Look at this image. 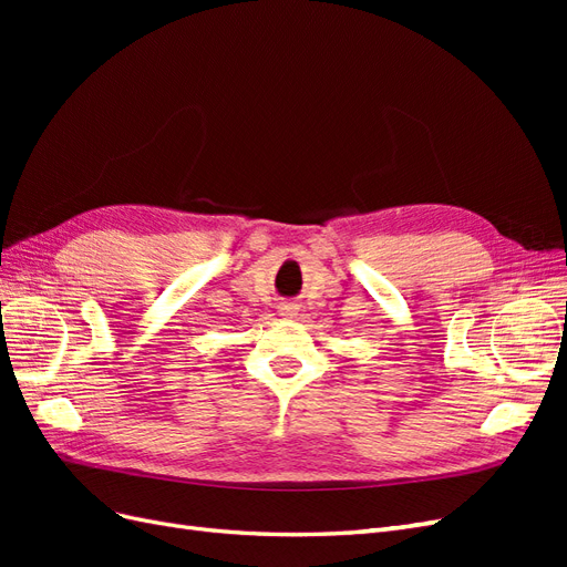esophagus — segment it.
Segmentation results:
<instances>
[{"instance_id": "34e87169", "label": "esophagus", "mask_w": 567, "mask_h": 567, "mask_svg": "<svg viewBox=\"0 0 567 567\" xmlns=\"http://www.w3.org/2000/svg\"><path fill=\"white\" fill-rule=\"evenodd\" d=\"M281 317H286V319H293L296 315H298V305L296 302H286V305H281Z\"/></svg>"}]
</instances>
